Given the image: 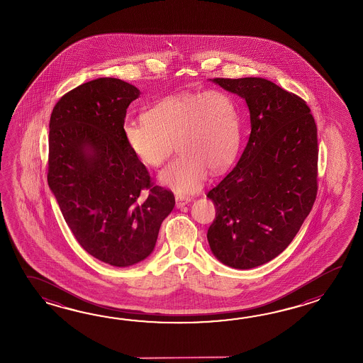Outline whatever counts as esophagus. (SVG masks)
Masks as SVG:
<instances>
[{
    "instance_id": "esophagus-1",
    "label": "esophagus",
    "mask_w": 363,
    "mask_h": 363,
    "mask_svg": "<svg viewBox=\"0 0 363 363\" xmlns=\"http://www.w3.org/2000/svg\"><path fill=\"white\" fill-rule=\"evenodd\" d=\"M191 201V197L186 196H182V194H177L175 197V202H177V208H183L188 202Z\"/></svg>"
}]
</instances>
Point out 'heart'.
<instances>
[{"mask_svg":"<svg viewBox=\"0 0 363 363\" xmlns=\"http://www.w3.org/2000/svg\"><path fill=\"white\" fill-rule=\"evenodd\" d=\"M123 136L133 155L147 167L162 166L175 143L180 155L160 180L175 192H197L208 171L222 172L238 155L239 106L220 89L171 94L147 108L143 122H125Z\"/></svg>","mask_w":363,"mask_h":363,"instance_id":"obj_1","label":"heart"}]
</instances>
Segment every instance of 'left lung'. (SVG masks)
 I'll return each instance as SVG.
<instances>
[{
	"label": "left lung",
	"mask_w": 363,
	"mask_h": 363,
	"mask_svg": "<svg viewBox=\"0 0 363 363\" xmlns=\"http://www.w3.org/2000/svg\"><path fill=\"white\" fill-rule=\"evenodd\" d=\"M213 83L247 102L250 135L239 162L210 189L216 219L208 241L220 262L253 269L286 249L318 192L316 124L306 102L262 77Z\"/></svg>",
	"instance_id": "1"
}]
</instances>
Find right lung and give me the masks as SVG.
Returning <instances> with one entry per match:
<instances>
[{"instance_id":"obj_1","label":"right lung","mask_w":363,"mask_h":363,"mask_svg":"<svg viewBox=\"0 0 363 363\" xmlns=\"http://www.w3.org/2000/svg\"><path fill=\"white\" fill-rule=\"evenodd\" d=\"M139 96L121 79L100 77L62 96L49 122V188L77 242L116 267L150 255L175 206L124 140L127 108Z\"/></svg>"}]
</instances>
